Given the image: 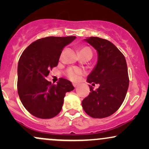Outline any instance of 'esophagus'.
I'll return each instance as SVG.
<instances>
[{
	"mask_svg": "<svg viewBox=\"0 0 149 149\" xmlns=\"http://www.w3.org/2000/svg\"><path fill=\"white\" fill-rule=\"evenodd\" d=\"M73 85L74 86V88H77L78 86V83H73Z\"/></svg>",
	"mask_w": 149,
	"mask_h": 149,
	"instance_id": "1",
	"label": "esophagus"
}]
</instances>
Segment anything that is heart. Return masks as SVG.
Here are the masks:
<instances>
[{
  "label": "heart",
  "instance_id": "1",
  "mask_svg": "<svg viewBox=\"0 0 149 149\" xmlns=\"http://www.w3.org/2000/svg\"><path fill=\"white\" fill-rule=\"evenodd\" d=\"M87 49L91 51V49L89 48V47H85L80 49V52L83 50H87ZM80 72H81V71H80V70L79 69H78V68H70V69H68L67 71H66V74H67V76L69 77L71 80H78V78H79Z\"/></svg>",
  "mask_w": 149,
  "mask_h": 149
}]
</instances>
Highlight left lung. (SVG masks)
<instances>
[{
  "mask_svg": "<svg viewBox=\"0 0 149 149\" xmlns=\"http://www.w3.org/2000/svg\"><path fill=\"white\" fill-rule=\"evenodd\" d=\"M85 41L97 52L96 66L88 75L87 81L100 87L94 90L89 85L90 95L82 102L85 112L94 118L111 116L123 104L129 87L127 66L123 53L111 42L98 37Z\"/></svg>",
  "mask_w": 149,
  "mask_h": 149,
  "instance_id": "1",
  "label": "left lung"
}]
</instances>
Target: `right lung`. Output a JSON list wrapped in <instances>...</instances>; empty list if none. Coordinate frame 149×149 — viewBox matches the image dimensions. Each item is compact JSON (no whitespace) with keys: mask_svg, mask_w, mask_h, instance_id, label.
Wrapping results in <instances>:
<instances>
[{"mask_svg":"<svg viewBox=\"0 0 149 149\" xmlns=\"http://www.w3.org/2000/svg\"><path fill=\"white\" fill-rule=\"evenodd\" d=\"M76 36H49L38 39L25 49L18 62L17 90L22 104L31 114L42 119L61 111L66 92L74 89L69 80L61 78L57 85L45 79L57 66L65 46Z\"/></svg>","mask_w":149,"mask_h":149,"instance_id":"1","label":"right lung"}]
</instances>
